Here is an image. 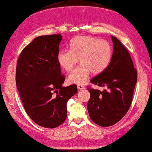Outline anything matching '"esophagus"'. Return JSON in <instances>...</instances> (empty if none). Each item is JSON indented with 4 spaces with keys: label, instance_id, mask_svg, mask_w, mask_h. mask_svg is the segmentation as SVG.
Returning <instances> with one entry per match:
<instances>
[{
    "label": "esophagus",
    "instance_id": "34e87169",
    "mask_svg": "<svg viewBox=\"0 0 152 152\" xmlns=\"http://www.w3.org/2000/svg\"><path fill=\"white\" fill-rule=\"evenodd\" d=\"M77 89H78V90H82V89H84L85 87L83 86H82V85L78 84L77 85Z\"/></svg>",
    "mask_w": 152,
    "mask_h": 152
}]
</instances>
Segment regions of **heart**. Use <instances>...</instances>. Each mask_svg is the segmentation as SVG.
<instances>
[{
    "label": "heart",
    "instance_id": "heart-1",
    "mask_svg": "<svg viewBox=\"0 0 152 152\" xmlns=\"http://www.w3.org/2000/svg\"><path fill=\"white\" fill-rule=\"evenodd\" d=\"M112 57V49L108 42L94 37L79 36L72 40L70 49L57 53L58 65L66 71H71L78 63L81 64L69 75L71 83L83 84L91 73L98 75L105 70Z\"/></svg>",
    "mask_w": 152,
    "mask_h": 152
}]
</instances>
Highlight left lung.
Wrapping results in <instances>:
<instances>
[{"label":"left lung","mask_w":152,"mask_h":152,"mask_svg":"<svg viewBox=\"0 0 152 152\" xmlns=\"http://www.w3.org/2000/svg\"><path fill=\"white\" fill-rule=\"evenodd\" d=\"M111 37L113 51L111 60L102 73L91 83L106 87L107 91L87 88L90 99L87 110L91 120L102 127H109L121 119L129 110L137 83V71L130 55L121 42Z\"/></svg>","instance_id":"obj_1"}]
</instances>
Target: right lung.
I'll list each match as a JSON object with an SVG mask.
<instances>
[{"instance_id": "obj_1", "label": "right lung", "mask_w": 152, "mask_h": 152, "mask_svg": "<svg viewBox=\"0 0 152 152\" xmlns=\"http://www.w3.org/2000/svg\"><path fill=\"white\" fill-rule=\"evenodd\" d=\"M60 34L39 36L21 52L18 57L16 84L26 113L34 123L55 128L65 121L66 103L77 92L76 85L63 87L57 59Z\"/></svg>"}]
</instances>
